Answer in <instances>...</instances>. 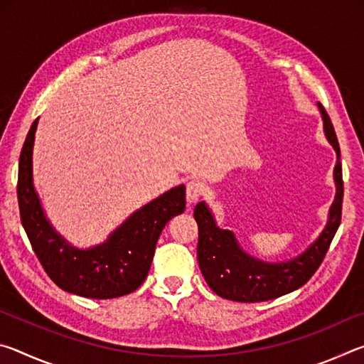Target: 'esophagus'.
Returning <instances> with one entry per match:
<instances>
[{"label": "esophagus", "mask_w": 364, "mask_h": 364, "mask_svg": "<svg viewBox=\"0 0 364 364\" xmlns=\"http://www.w3.org/2000/svg\"><path fill=\"white\" fill-rule=\"evenodd\" d=\"M205 193V184L200 180H191L186 186V200L189 205L196 204L200 199L202 194Z\"/></svg>", "instance_id": "esophagus-1"}]
</instances>
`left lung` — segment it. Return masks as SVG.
<instances>
[{"label": "left lung", "instance_id": "obj_1", "mask_svg": "<svg viewBox=\"0 0 364 364\" xmlns=\"http://www.w3.org/2000/svg\"><path fill=\"white\" fill-rule=\"evenodd\" d=\"M318 109L323 119L324 136L334 147L337 156L334 167L336 197L329 208L328 223L301 254L284 262L260 260L241 247L232 231L217 225L215 215L204 200L196 205L194 218L199 226L197 260L208 287L220 297L245 304L278 299L304 286L321 264L341 225L343 183L341 147L334 127L319 102Z\"/></svg>", "mask_w": 364, "mask_h": 364}]
</instances>
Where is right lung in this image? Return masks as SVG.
I'll use <instances>...</instances> for the list:
<instances>
[{
  "mask_svg": "<svg viewBox=\"0 0 364 364\" xmlns=\"http://www.w3.org/2000/svg\"><path fill=\"white\" fill-rule=\"evenodd\" d=\"M36 119L19 159L17 199L22 226L40 263L65 292L88 299H115L143 284L149 273L157 239L168 221L184 212L186 188H171L133 212L107 239L80 249L56 231L43 210L33 184V144Z\"/></svg>",
  "mask_w": 364,
  "mask_h": 364,
  "instance_id": "right-lung-1",
  "label": "right lung"
}]
</instances>
